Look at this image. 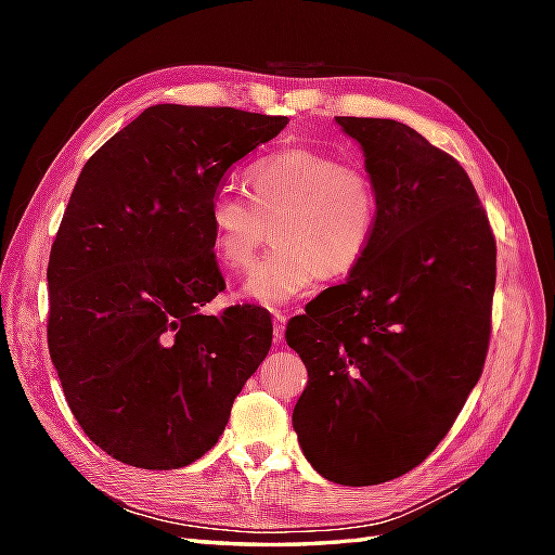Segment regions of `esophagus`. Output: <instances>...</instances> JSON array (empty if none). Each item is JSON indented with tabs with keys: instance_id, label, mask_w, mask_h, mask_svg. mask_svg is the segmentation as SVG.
Here are the masks:
<instances>
[{
	"instance_id": "1",
	"label": "esophagus",
	"mask_w": 555,
	"mask_h": 555,
	"mask_svg": "<svg viewBox=\"0 0 555 555\" xmlns=\"http://www.w3.org/2000/svg\"><path fill=\"white\" fill-rule=\"evenodd\" d=\"M271 322H274V340H284V332H286V312L276 310L274 314H271Z\"/></svg>"
}]
</instances>
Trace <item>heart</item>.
I'll return each instance as SVG.
<instances>
[{"label": "heart", "mask_w": 555, "mask_h": 555, "mask_svg": "<svg viewBox=\"0 0 555 555\" xmlns=\"http://www.w3.org/2000/svg\"><path fill=\"white\" fill-rule=\"evenodd\" d=\"M247 197L211 193V255L227 271H245L271 229L274 247L241 288L257 305H284L314 281L344 279L367 257L379 227V195L367 169L310 147L281 150L247 169Z\"/></svg>", "instance_id": "1"}]
</instances>
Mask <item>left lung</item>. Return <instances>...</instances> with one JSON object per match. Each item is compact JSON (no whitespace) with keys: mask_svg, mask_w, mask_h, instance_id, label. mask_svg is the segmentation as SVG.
<instances>
[{"mask_svg":"<svg viewBox=\"0 0 555 555\" xmlns=\"http://www.w3.org/2000/svg\"><path fill=\"white\" fill-rule=\"evenodd\" d=\"M379 227L364 262L286 326L308 367L293 429L328 481L372 487L441 443L485 370L496 241L469 176L410 126L336 116Z\"/></svg>","mask_w":555,"mask_h":555,"instance_id":"left-lung-1","label":"left lung"}]
</instances>
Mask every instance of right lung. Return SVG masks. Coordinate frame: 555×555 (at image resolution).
Listing matches in <instances>:
<instances>
[{
    "label": "right lung",
    "instance_id": "add662e5",
    "mask_svg": "<svg viewBox=\"0 0 555 555\" xmlns=\"http://www.w3.org/2000/svg\"><path fill=\"white\" fill-rule=\"evenodd\" d=\"M288 116L155 104L86 167L47 264V344L66 403L104 453L143 469L203 457L271 348L253 305L203 314L227 288L209 197Z\"/></svg>",
    "mask_w": 555,
    "mask_h": 555
}]
</instances>
